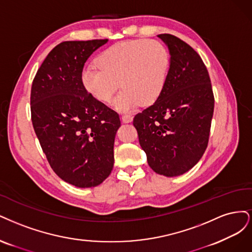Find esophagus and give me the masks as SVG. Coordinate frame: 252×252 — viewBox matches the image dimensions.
Listing matches in <instances>:
<instances>
[{
    "label": "esophagus",
    "mask_w": 252,
    "mask_h": 252,
    "mask_svg": "<svg viewBox=\"0 0 252 252\" xmlns=\"http://www.w3.org/2000/svg\"><path fill=\"white\" fill-rule=\"evenodd\" d=\"M121 120H123V123H125V124H129L133 121V116L129 114H125L121 116Z\"/></svg>",
    "instance_id": "34e87169"
}]
</instances>
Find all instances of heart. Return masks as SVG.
I'll list each match as a JSON object with an SVG mask.
<instances>
[{
	"instance_id": "1",
	"label": "heart",
	"mask_w": 252,
	"mask_h": 252,
	"mask_svg": "<svg viewBox=\"0 0 252 252\" xmlns=\"http://www.w3.org/2000/svg\"><path fill=\"white\" fill-rule=\"evenodd\" d=\"M97 64L83 69L80 79L85 90L97 101L107 103L118 87L113 100L123 112L140 103H155L166 84L169 54L163 44L154 39H134L113 45L97 56Z\"/></svg>"
}]
</instances>
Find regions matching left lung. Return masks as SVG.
<instances>
[{
	"label": "left lung",
	"mask_w": 252,
	"mask_h": 252,
	"mask_svg": "<svg viewBox=\"0 0 252 252\" xmlns=\"http://www.w3.org/2000/svg\"><path fill=\"white\" fill-rule=\"evenodd\" d=\"M170 61L159 99L138 113L133 125L154 172L180 176L204 154L214 115L215 98L208 71L192 48L172 34H159Z\"/></svg>",
	"instance_id": "8db88e82"
}]
</instances>
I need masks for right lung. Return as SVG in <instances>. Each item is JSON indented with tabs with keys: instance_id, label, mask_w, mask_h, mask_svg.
I'll return each instance as SVG.
<instances>
[{
	"instance_id": "obj_1",
	"label": "right lung",
	"mask_w": 252,
	"mask_h": 252,
	"mask_svg": "<svg viewBox=\"0 0 252 252\" xmlns=\"http://www.w3.org/2000/svg\"><path fill=\"white\" fill-rule=\"evenodd\" d=\"M108 39L69 40L54 47L31 88V120L50 166L76 188L102 183L114 165L119 115L83 87L90 55Z\"/></svg>"
}]
</instances>
